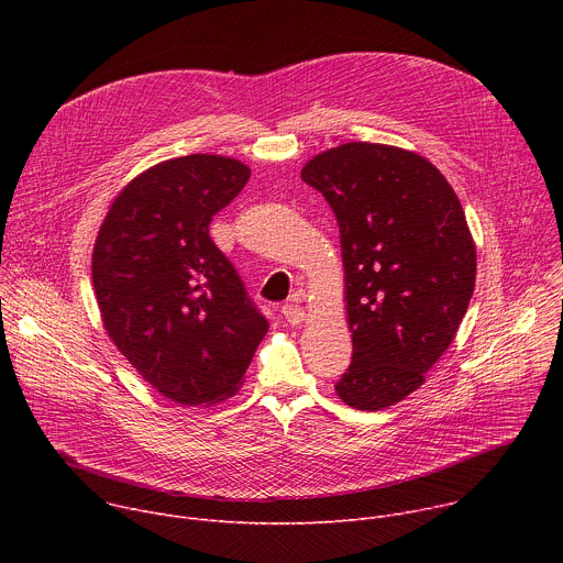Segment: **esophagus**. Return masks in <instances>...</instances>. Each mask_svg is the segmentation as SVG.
Masks as SVG:
<instances>
[{
    "label": "esophagus",
    "mask_w": 563,
    "mask_h": 563,
    "mask_svg": "<svg viewBox=\"0 0 563 563\" xmlns=\"http://www.w3.org/2000/svg\"><path fill=\"white\" fill-rule=\"evenodd\" d=\"M280 313H283V318L287 320L289 325H300V323H302V318H305V311H302V307H298V305H291V302L283 305Z\"/></svg>",
    "instance_id": "1"
}]
</instances>
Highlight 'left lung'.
Here are the masks:
<instances>
[{
  "instance_id": "1",
  "label": "left lung",
  "mask_w": 563,
  "mask_h": 563,
  "mask_svg": "<svg viewBox=\"0 0 563 563\" xmlns=\"http://www.w3.org/2000/svg\"><path fill=\"white\" fill-rule=\"evenodd\" d=\"M300 176L341 229L354 354L334 387L354 410L394 406L450 347L474 291L461 202L426 157L387 144H341Z\"/></svg>"
}]
</instances>
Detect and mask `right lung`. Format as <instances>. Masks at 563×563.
Listing matches in <instances>:
<instances>
[{"label":"right lung","instance_id":"obj_1","mask_svg":"<svg viewBox=\"0 0 563 563\" xmlns=\"http://www.w3.org/2000/svg\"><path fill=\"white\" fill-rule=\"evenodd\" d=\"M250 176L222 155L167 159L124 187L96 240L93 287L111 341L183 406L233 394L269 330L209 235Z\"/></svg>","mask_w":563,"mask_h":563}]
</instances>
